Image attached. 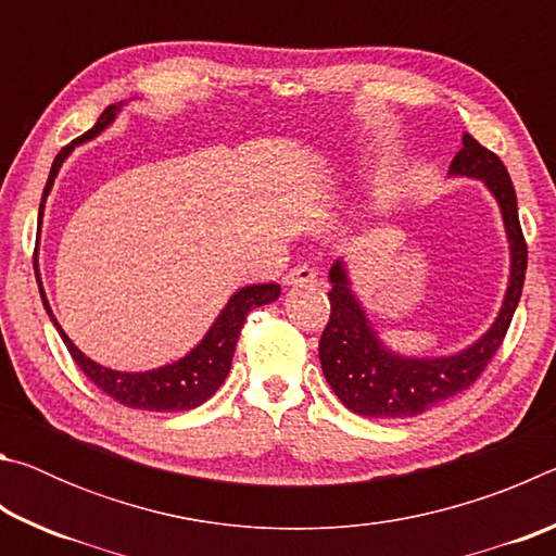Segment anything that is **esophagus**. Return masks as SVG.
<instances>
[{
    "instance_id": "esophagus-1",
    "label": "esophagus",
    "mask_w": 556,
    "mask_h": 556,
    "mask_svg": "<svg viewBox=\"0 0 556 556\" xmlns=\"http://www.w3.org/2000/svg\"><path fill=\"white\" fill-rule=\"evenodd\" d=\"M285 281L289 287H314L318 285V271L312 269L308 265H299V267H291L287 271Z\"/></svg>"
}]
</instances>
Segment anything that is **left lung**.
Here are the masks:
<instances>
[{
  "instance_id": "8db88e82",
  "label": "left lung",
  "mask_w": 556,
  "mask_h": 556,
  "mask_svg": "<svg viewBox=\"0 0 556 556\" xmlns=\"http://www.w3.org/2000/svg\"><path fill=\"white\" fill-rule=\"evenodd\" d=\"M458 154L448 166V176L481 181L501 208L510 275L495 321L473 343L448 355H404L392 351L375 331L368 308L357 299L351 271L343 257L328 269L331 281V318L318 343V357L328 384L348 409L368 419H407L425 414L454 394L468 390L491 363L507 326L513 321L522 294L527 269V244L517 218V195L510 174L501 159L488 152L470 135L460 139Z\"/></svg>"
}]
</instances>
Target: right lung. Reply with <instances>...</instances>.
Returning <instances> with one entry per match:
<instances>
[{"label": "right lung", "instance_id": "1", "mask_svg": "<svg viewBox=\"0 0 556 556\" xmlns=\"http://www.w3.org/2000/svg\"><path fill=\"white\" fill-rule=\"evenodd\" d=\"M125 105L127 102L110 105L96 122V127L88 129L86 135L75 139L73 144L63 147L59 156L53 159L49 181H46L43 195H41L39 223L43 218L46 199H49L55 176H59L65 159L73 154L75 147H80V144L90 142V139L100 137L102 131H105L112 122L117 119V115ZM36 277H39V291H41L46 314H49V318L53 321L55 331L61 333L63 343H65V348H68V353L73 355V361L78 363V368L86 372L102 392L110 394L112 400L125 404V407L147 409V412H188V409L199 407V404H203L205 400H211L215 390H218L225 382V378H228L232 355H235V345H238L244 318H248L252 308L271 304V301H277L281 294L279 285L240 287L228 299V304L220 308V314L215 316V321L201 338V343L191 348V351H188L184 357H178V361L166 363V365H162V368H154V370L125 372V370H112V368H105V365L96 363L92 357H88L78 345L71 341L68 333L61 328L59 318H55L51 312V304H49V299H46V291L41 285V275H36Z\"/></svg>", "mask_w": 556, "mask_h": 556}]
</instances>
